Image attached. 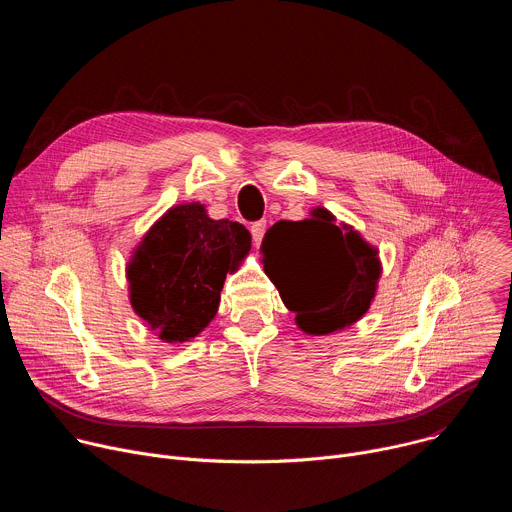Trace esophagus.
I'll return each instance as SVG.
<instances>
[{
    "mask_svg": "<svg viewBox=\"0 0 512 512\" xmlns=\"http://www.w3.org/2000/svg\"><path fill=\"white\" fill-rule=\"evenodd\" d=\"M263 235H265V221L253 223V225H251V237H253V243H255V245L261 243Z\"/></svg>",
    "mask_w": 512,
    "mask_h": 512,
    "instance_id": "obj_1",
    "label": "esophagus"
}]
</instances>
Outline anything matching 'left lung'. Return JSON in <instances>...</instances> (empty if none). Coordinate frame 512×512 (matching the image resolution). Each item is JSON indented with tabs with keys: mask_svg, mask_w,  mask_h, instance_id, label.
<instances>
[{
	"mask_svg": "<svg viewBox=\"0 0 512 512\" xmlns=\"http://www.w3.org/2000/svg\"><path fill=\"white\" fill-rule=\"evenodd\" d=\"M261 261L281 302L310 336L340 332L369 312L383 263L352 225L316 206L306 221H279L263 237Z\"/></svg>",
	"mask_w": 512,
	"mask_h": 512,
	"instance_id": "1",
	"label": "left lung"
}]
</instances>
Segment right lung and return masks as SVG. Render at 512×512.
Returning <instances> with one entry per match:
<instances>
[{"mask_svg":"<svg viewBox=\"0 0 512 512\" xmlns=\"http://www.w3.org/2000/svg\"><path fill=\"white\" fill-rule=\"evenodd\" d=\"M249 249L243 225L214 221L200 202L176 204L131 251L129 304L162 342H190L216 316L227 273L241 267Z\"/></svg>","mask_w":512,"mask_h":512,"instance_id":"obj_1","label":"right lung"}]
</instances>
